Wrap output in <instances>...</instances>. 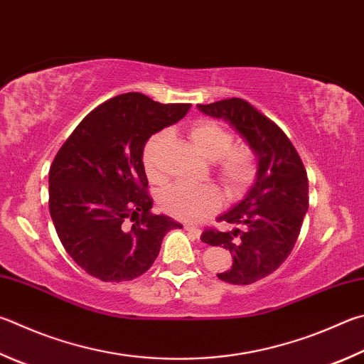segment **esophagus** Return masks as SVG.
Listing matches in <instances>:
<instances>
[{
    "label": "esophagus",
    "instance_id": "1",
    "mask_svg": "<svg viewBox=\"0 0 364 364\" xmlns=\"http://www.w3.org/2000/svg\"><path fill=\"white\" fill-rule=\"evenodd\" d=\"M184 229L188 230V232L193 234L194 237H200V229L196 228V226H191V224H184Z\"/></svg>",
    "mask_w": 364,
    "mask_h": 364
}]
</instances>
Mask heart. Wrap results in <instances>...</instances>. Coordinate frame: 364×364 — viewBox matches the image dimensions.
Wrapping results in <instances>:
<instances>
[{"instance_id": "obj_1", "label": "heart", "mask_w": 364, "mask_h": 364, "mask_svg": "<svg viewBox=\"0 0 364 364\" xmlns=\"http://www.w3.org/2000/svg\"><path fill=\"white\" fill-rule=\"evenodd\" d=\"M189 136L203 157L215 161L216 173L230 196L247 193L257 176V157L253 149L245 144L232 146V134L213 121H197L191 125ZM170 138L167 130H161L143 148L144 170L154 183L164 180L162 156ZM159 203L165 213L178 220L199 221L220 207L221 196L211 186L173 184L161 194Z\"/></svg>"}]
</instances>
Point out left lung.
I'll list each match as a JSON object with an SVG mask.
<instances>
[{"label": "left lung", "instance_id": "left-lung-1", "mask_svg": "<svg viewBox=\"0 0 364 364\" xmlns=\"http://www.w3.org/2000/svg\"><path fill=\"white\" fill-rule=\"evenodd\" d=\"M202 113L223 117L245 138L257 157L255 186L237 207L218 218L237 229H205L202 242L234 255L218 279L251 285L275 272L291 253L309 208L307 171L293 143L279 125L243 98L197 105Z\"/></svg>", "mask_w": 364, "mask_h": 364}]
</instances>
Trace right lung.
I'll use <instances>...</instances> for the list:
<instances>
[{"label": "right lung", "mask_w": 364, "mask_h": 364, "mask_svg": "<svg viewBox=\"0 0 364 364\" xmlns=\"http://www.w3.org/2000/svg\"><path fill=\"white\" fill-rule=\"evenodd\" d=\"M189 108L138 92L117 95L92 109L58 149L49 170L50 218L63 248L89 275L136 279L153 266L165 234L183 228L151 211L141 153L151 135Z\"/></svg>", "instance_id": "right-lung-1"}]
</instances>
